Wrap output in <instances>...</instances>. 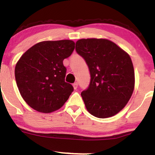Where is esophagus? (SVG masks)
Masks as SVG:
<instances>
[{
  "label": "esophagus",
  "mask_w": 155,
  "mask_h": 155,
  "mask_svg": "<svg viewBox=\"0 0 155 155\" xmlns=\"http://www.w3.org/2000/svg\"><path fill=\"white\" fill-rule=\"evenodd\" d=\"M73 88H74V89H77V88H78V83H77V82H75V83H73Z\"/></svg>",
  "instance_id": "obj_1"
}]
</instances>
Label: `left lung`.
Instances as JSON below:
<instances>
[{"label":"left lung","instance_id":"left-lung-1","mask_svg":"<svg viewBox=\"0 0 155 155\" xmlns=\"http://www.w3.org/2000/svg\"><path fill=\"white\" fill-rule=\"evenodd\" d=\"M76 51L84 58L91 75L88 89L81 93L87 110L107 118L122 110L135 88L133 64L127 52L106 38H82Z\"/></svg>","mask_w":155,"mask_h":155}]
</instances>
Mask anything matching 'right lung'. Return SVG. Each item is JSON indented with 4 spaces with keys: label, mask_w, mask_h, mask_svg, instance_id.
Returning <instances> with one entry per match:
<instances>
[{
    "label": "right lung",
    "mask_w": 155,
    "mask_h": 155,
    "mask_svg": "<svg viewBox=\"0 0 155 155\" xmlns=\"http://www.w3.org/2000/svg\"><path fill=\"white\" fill-rule=\"evenodd\" d=\"M75 48L72 40L44 41L27 50L15 67L16 85L23 100L35 110L49 114L64 106L73 91L65 82L63 61Z\"/></svg>",
    "instance_id": "right-lung-1"
}]
</instances>
